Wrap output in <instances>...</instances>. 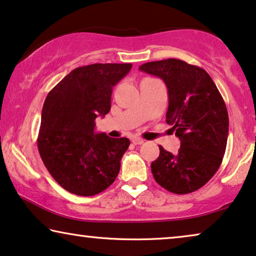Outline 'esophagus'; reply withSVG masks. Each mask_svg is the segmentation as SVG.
I'll use <instances>...</instances> for the list:
<instances>
[{"label": "esophagus", "mask_w": 256, "mask_h": 256, "mask_svg": "<svg viewBox=\"0 0 256 256\" xmlns=\"http://www.w3.org/2000/svg\"><path fill=\"white\" fill-rule=\"evenodd\" d=\"M144 139H142V138H138V137H134V139H132V142H134V145H142V144H144Z\"/></svg>", "instance_id": "1"}]
</instances>
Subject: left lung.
<instances>
[{
    "label": "left lung",
    "mask_w": 256,
    "mask_h": 256,
    "mask_svg": "<svg viewBox=\"0 0 256 256\" xmlns=\"http://www.w3.org/2000/svg\"><path fill=\"white\" fill-rule=\"evenodd\" d=\"M139 69L165 82L166 122L180 139L176 154L159 146V156L151 164L153 178L176 194L202 188L219 170L226 151L230 122L222 96L205 70L184 60H156Z\"/></svg>",
    "instance_id": "left-lung-1"
}]
</instances>
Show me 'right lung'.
Returning <instances> with one entry per match:
<instances>
[{"label": "right lung", "instance_id": "right-lung-1", "mask_svg": "<svg viewBox=\"0 0 256 256\" xmlns=\"http://www.w3.org/2000/svg\"><path fill=\"white\" fill-rule=\"evenodd\" d=\"M131 68L130 63L76 68L48 94L37 146L48 171L70 193L96 196L117 178L130 140L94 134V120L108 114L112 88Z\"/></svg>", "mask_w": 256, "mask_h": 256}]
</instances>
